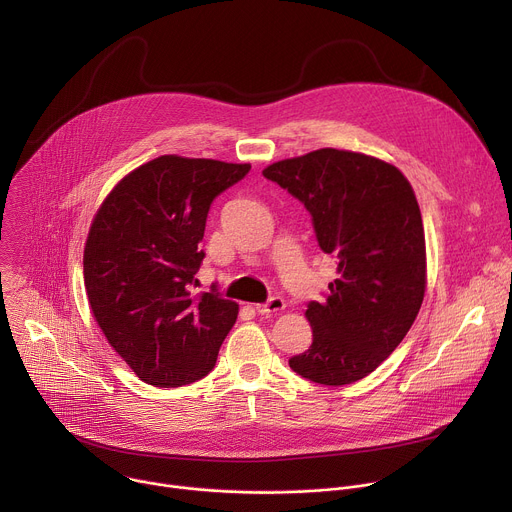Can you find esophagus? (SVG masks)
I'll return each mask as SVG.
<instances>
[{
    "mask_svg": "<svg viewBox=\"0 0 512 512\" xmlns=\"http://www.w3.org/2000/svg\"><path fill=\"white\" fill-rule=\"evenodd\" d=\"M285 308V302H283V298H279V296H273V298H269L265 304H259L255 310L261 314V316H267V314H275V312H281Z\"/></svg>",
    "mask_w": 512,
    "mask_h": 512,
    "instance_id": "obj_1",
    "label": "esophagus"
}]
</instances>
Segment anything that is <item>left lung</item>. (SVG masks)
<instances>
[{"instance_id": "8db88e82", "label": "left lung", "mask_w": 512, "mask_h": 512, "mask_svg": "<svg viewBox=\"0 0 512 512\" xmlns=\"http://www.w3.org/2000/svg\"><path fill=\"white\" fill-rule=\"evenodd\" d=\"M263 176L298 198L316 241L338 259L326 300L310 302L312 346L289 367L320 385L371 375L399 346L425 294V237L417 198L391 164L344 150L281 160Z\"/></svg>"}]
</instances>
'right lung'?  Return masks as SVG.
Listing matches in <instances>:
<instances>
[{
    "label": "right lung",
    "instance_id": "right-lung-1",
    "mask_svg": "<svg viewBox=\"0 0 512 512\" xmlns=\"http://www.w3.org/2000/svg\"><path fill=\"white\" fill-rule=\"evenodd\" d=\"M249 164L162 156L127 174L105 198L85 247V287L97 324L133 373L156 387L206 377L239 306L216 291L194 296L212 200Z\"/></svg>",
    "mask_w": 512,
    "mask_h": 512
}]
</instances>
